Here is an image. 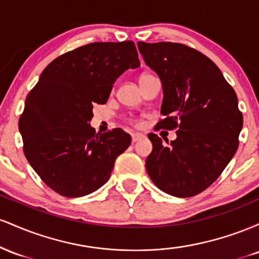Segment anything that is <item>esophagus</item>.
<instances>
[{"label":"esophagus","instance_id":"34e87169","mask_svg":"<svg viewBox=\"0 0 259 259\" xmlns=\"http://www.w3.org/2000/svg\"><path fill=\"white\" fill-rule=\"evenodd\" d=\"M142 139H144V135H142V134H140V133H133L132 134V141L133 142H138Z\"/></svg>","mask_w":259,"mask_h":259}]
</instances>
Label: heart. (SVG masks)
I'll use <instances>...</instances> for the list:
<instances>
[{
    "label": "heart",
    "instance_id": "obj_1",
    "mask_svg": "<svg viewBox=\"0 0 259 259\" xmlns=\"http://www.w3.org/2000/svg\"><path fill=\"white\" fill-rule=\"evenodd\" d=\"M148 75H150V74H144V75H141V78H140V80L146 78V76H148Z\"/></svg>",
    "mask_w": 259,
    "mask_h": 259
}]
</instances>
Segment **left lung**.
Segmentation results:
<instances>
[{
    "mask_svg": "<svg viewBox=\"0 0 259 259\" xmlns=\"http://www.w3.org/2000/svg\"><path fill=\"white\" fill-rule=\"evenodd\" d=\"M163 86L157 126L177 129L165 142L148 134L152 152L146 170L153 184L175 197H191L218 179L239 147L243 118L234 89L203 53L175 42H138Z\"/></svg>",
    "mask_w": 259,
    "mask_h": 259,
    "instance_id": "left-lung-1",
    "label": "left lung"
}]
</instances>
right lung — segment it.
<instances>
[{"instance_id": "add662e5", "label": "right lung", "mask_w": 259, "mask_h": 259, "mask_svg": "<svg viewBox=\"0 0 259 259\" xmlns=\"http://www.w3.org/2000/svg\"><path fill=\"white\" fill-rule=\"evenodd\" d=\"M139 65L133 41L92 42L59 56L41 73L26 96L19 132L26 159L53 191L81 197L109 179L132 138L119 127L96 134L89 121L115 80Z\"/></svg>"}]
</instances>
